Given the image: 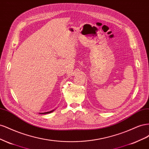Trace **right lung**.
Returning <instances> with one entry per match:
<instances>
[{"mask_svg": "<svg viewBox=\"0 0 149 149\" xmlns=\"http://www.w3.org/2000/svg\"><path fill=\"white\" fill-rule=\"evenodd\" d=\"M54 110L51 111H48V112H43V113H40V114H48V113H51Z\"/></svg>", "mask_w": 149, "mask_h": 149, "instance_id": "right-lung-1", "label": "right lung"}]
</instances>
